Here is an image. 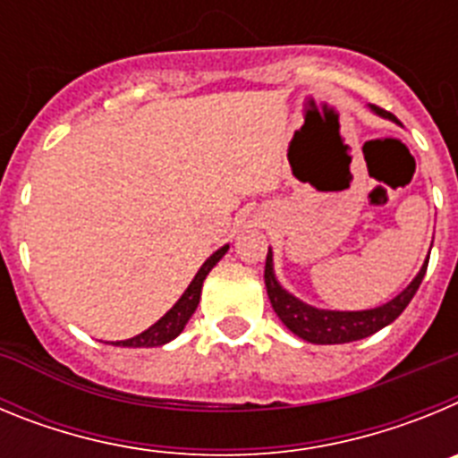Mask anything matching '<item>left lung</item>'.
<instances>
[{
    "instance_id": "obj_1",
    "label": "left lung",
    "mask_w": 458,
    "mask_h": 458,
    "mask_svg": "<svg viewBox=\"0 0 458 458\" xmlns=\"http://www.w3.org/2000/svg\"><path fill=\"white\" fill-rule=\"evenodd\" d=\"M376 114L387 116V119H394L390 112L386 109L374 107ZM428 259L424 261L422 270L418 273V277L412 279L411 284L396 295L394 301H390L387 305L376 307V310H365V311H326V310H314V307L305 305L298 298H293L291 293H286L282 286L277 284V279L273 275V254L268 250V257H266V291H268L270 305H273L275 314L282 318L291 333L298 335L301 339L311 344H346L355 342V339H365L369 335L378 333L380 327L390 326L399 314L408 307V302L412 301L415 291L422 284L424 273H427Z\"/></svg>"
}]
</instances>
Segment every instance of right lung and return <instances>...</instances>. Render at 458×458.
Segmentation results:
<instances>
[{"instance_id": "obj_1", "label": "right lung", "mask_w": 458, "mask_h": 458, "mask_svg": "<svg viewBox=\"0 0 458 458\" xmlns=\"http://www.w3.org/2000/svg\"><path fill=\"white\" fill-rule=\"evenodd\" d=\"M226 250H229V245H225V248H220L216 254H210V257L206 259V264L201 266L199 273L194 275V279L190 282L185 293L179 298V302H176L160 321L153 323L148 330H144V333L137 335V337L125 339V342H116L114 346H132V349H140V346H163V344L172 342L174 337H179L181 330L185 327V323L190 321V317H192L197 305H199L201 284H204L206 275H208L210 268L225 257Z\"/></svg>"}]
</instances>
